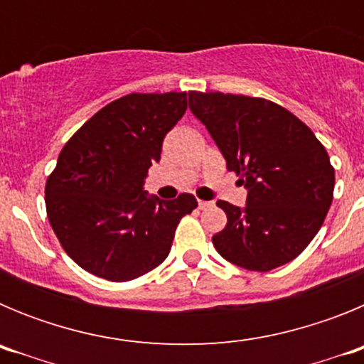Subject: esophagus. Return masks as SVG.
<instances>
[{
    "instance_id": "obj_1",
    "label": "esophagus",
    "mask_w": 364,
    "mask_h": 364,
    "mask_svg": "<svg viewBox=\"0 0 364 364\" xmlns=\"http://www.w3.org/2000/svg\"><path fill=\"white\" fill-rule=\"evenodd\" d=\"M211 202H205V200H198V208H200V210H208V208H211Z\"/></svg>"
}]
</instances>
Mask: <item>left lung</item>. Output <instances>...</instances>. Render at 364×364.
Segmentation results:
<instances>
[{
  "mask_svg": "<svg viewBox=\"0 0 364 364\" xmlns=\"http://www.w3.org/2000/svg\"><path fill=\"white\" fill-rule=\"evenodd\" d=\"M189 109L247 188L244 210L217 202L228 217L211 239L217 252L252 272H269L301 255L333 198L336 171L323 144L304 122L266 98L189 91Z\"/></svg>",
  "mask_w": 364,
  "mask_h": 364,
  "instance_id": "1",
  "label": "left lung"
}]
</instances>
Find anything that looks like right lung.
<instances>
[{
	"instance_id": "add662e5",
	"label": "right lung",
	"mask_w": 364,
	"mask_h": 364,
	"mask_svg": "<svg viewBox=\"0 0 364 364\" xmlns=\"http://www.w3.org/2000/svg\"><path fill=\"white\" fill-rule=\"evenodd\" d=\"M186 109V92H131L100 109L63 146L45 184V205L80 268L125 282L169 255L180 218L197 208V198L182 193L160 200L142 186Z\"/></svg>"
}]
</instances>
